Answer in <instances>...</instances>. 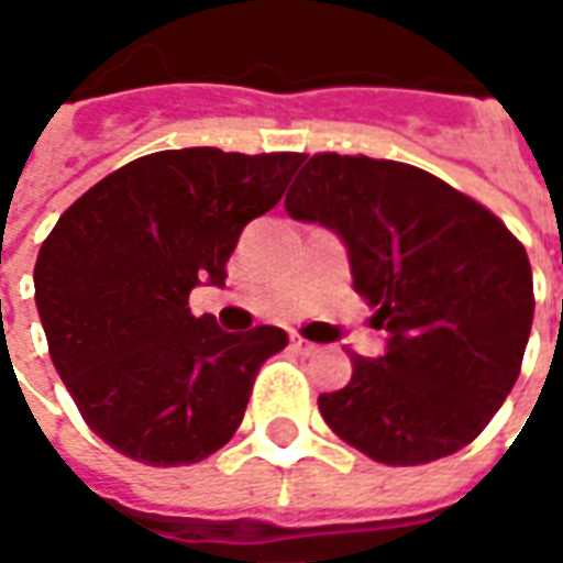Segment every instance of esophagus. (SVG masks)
Masks as SVG:
<instances>
[{
    "label": "esophagus",
    "instance_id": "34e87169",
    "mask_svg": "<svg viewBox=\"0 0 563 563\" xmlns=\"http://www.w3.org/2000/svg\"><path fill=\"white\" fill-rule=\"evenodd\" d=\"M289 343H292L295 353H301V355H313V353H317V343L305 341L301 334H292V338H289Z\"/></svg>",
    "mask_w": 563,
    "mask_h": 563
}]
</instances>
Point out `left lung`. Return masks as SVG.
Segmentation results:
<instances>
[{"label":"left lung","instance_id":"obj_1","mask_svg":"<svg viewBox=\"0 0 563 563\" xmlns=\"http://www.w3.org/2000/svg\"><path fill=\"white\" fill-rule=\"evenodd\" d=\"M286 213L338 232L355 292L389 331L386 353H353V379L319 395L331 431L391 467L467 446L519 379L533 322L525 246L479 201L391 159L310 156Z\"/></svg>","mask_w":563,"mask_h":563}]
</instances>
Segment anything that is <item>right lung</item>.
Returning <instances> with one entry per match:
<instances>
[{"label":"right lung","mask_w":563,"mask_h":563,"mask_svg":"<svg viewBox=\"0 0 563 563\" xmlns=\"http://www.w3.org/2000/svg\"><path fill=\"white\" fill-rule=\"evenodd\" d=\"M301 153L162 150L129 162L59 217L35 262V307L56 374L108 446L153 467L196 464L244 419L277 325L229 334L192 317L225 283L250 220L286 192Z\"/></svg>","instance_id":"right-lung-1"}]
</instances>
